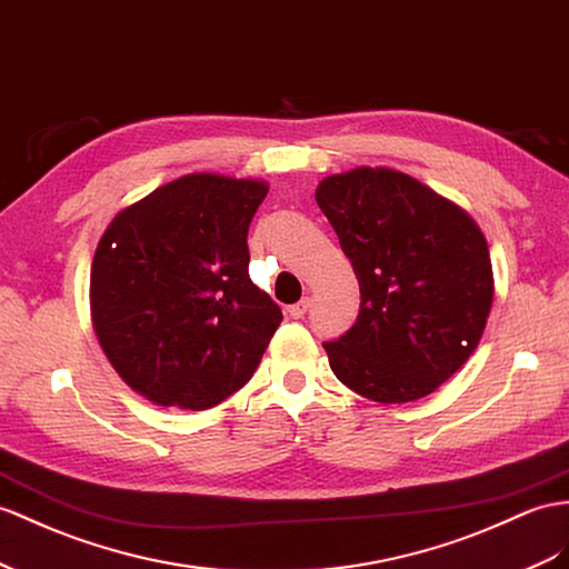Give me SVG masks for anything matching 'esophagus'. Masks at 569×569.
I'll return each mask as SVG.
<instances>
[{"label": "esophagus", "mask_w": 569, "mask_h": 569, "mask_svg": "<svg viewBox=\"0 0 569 569\" xmlns=\"http://www.w3.org/2000/svg\"><path fill=\"white\" fill-rule=\"evenodd\" d=\"M308 308H310V298H302L296 305H288V315L293 319H300V317H305V312H308Z\"/></svg>", "instance_id": "34e87169"}]
</instances>
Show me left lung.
Segmentation results:
<instances>
[{
    "label": "left lung",
    "mask_w": 569,
    "mask_h": 569,
    "mask_svg": "<svg viewBox=\"0 0 569 569\" xmlns=\"http://www.w3.org/2000/svg\"><path fill=\"white\" fill-rule=\"evenodd\" d=\"M360 286L356 325L327 341L333 375L380 403L428 397L478 346L492 305L473 218L409 174L356 168L317 187Z\"/></svg>",
    "instance_id": "left-lung-1"
}]
</instances>
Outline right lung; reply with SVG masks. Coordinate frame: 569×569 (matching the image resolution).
Listing matches in <instances>:
<instances>
[{
  "instance_id": "add662e5",
  "label": "right lung",
  "mask_w": 569,
  "mask_h": 569,
  "mask_svg": "<svg viewBox=\"0 0 569 569\" xmlns=\"http://www.w3.org/2000/svg\"><path fill=\"white\" fill-rule=\"evenodd\" d=\"M267 192L257 180L184 174L103 232L91 267L93 327L141 397L203 411L250 382L283 319L247 271V230Z\"/></svg>"
}]
</instances>
